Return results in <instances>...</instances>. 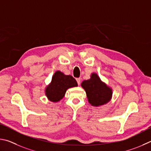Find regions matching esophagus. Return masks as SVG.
Segmentation results:
<instances>
[{
    "label": "esophagus",
    "instance_id": "obj_1",
    "mask_svg": "<svg viewBox=\"0 0 151 151\" xmlns=\"http://www.w3.org/2000/svg\"><path fill=\"white\" fill-rule=\"evenodd\" d=\"M76 81H77L78 85H80V83H81V78H76Z\"/></svg>",
    "mask_w": 151,
    "mask_h": 151
}]
</instances>
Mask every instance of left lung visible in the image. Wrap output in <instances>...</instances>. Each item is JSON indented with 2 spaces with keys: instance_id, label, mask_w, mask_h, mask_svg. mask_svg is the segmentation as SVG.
<instances>
[{
  "instance_id": "obj_1",
  "label": "left lung",
  "mask_w": 151,
  "mask_h": 151,
  "mask_svg": "<svg viewBox=\"0 0 151 151\" xmlns=\"http://www.w3.org/2000/svg\"><path fill=\"white\" fill-rule=\"evenodd\" d=\"M81 86L86 91L88 102L92 106H102L112 99V88L102 81L96 73H92L90 79L83 81Z\"/></svg>"
}]
</instances>
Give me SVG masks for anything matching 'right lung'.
Masks as SVG:
<instances>
[{
	"mask_svg": "<svg viewBox=\"0 0 151 151\" xmlns=\"http://www.w3.org/2000/svg\"><path fill=\"white\" fill-rule=\"evenodd\" d=\"M77 86V81L72 76L56 71L52 76L51 82L45 88V95L49 101L57 103L65 96L69 88Z\"/></svg>",
	"mask_w": 151,
	"mask_h": 151,
	"instance_id": "1",
	"label": "right lung"
}]
</instances>
